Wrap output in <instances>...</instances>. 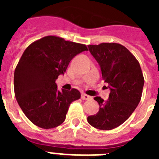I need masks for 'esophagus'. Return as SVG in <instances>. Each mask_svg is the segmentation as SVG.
<instances>
[{
  "label": "esophagus",
  "instance_id": "34e87169",
  "mask_svg": "<svg viewBox=\"0 0 159 159\" xmlns=\"http://www.w3.org/2000/svg\"><path fill=\"white\" fill-rule=\"evenodd\" d=\"M91 98H92V97L86 95V94H82V95H81V99H82L83 100H87V99H91Z\"/></svg>",
  "mask_w": 159,
  "mask_h": 159
}]
</instances>
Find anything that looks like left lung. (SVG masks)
I'll return each instance as SVG.
<instances>
[{"label": "left lung", "instance_id": "left-lung-1", "mask_svg": "<svg viewBox=\"0 0 159 159\" xmlns=\"http://www.w3.org/2000/svg\"><path fill=\"white\" fill-rule=\"evenodd\" d=\"M88 48L99 63L111 92L107 101L99 96L94 98L99 111L88 116V122L99 130H112L123 124L139 103L144 77L137 59L120 43H102L88 45Z\"/></svg>", "mask_w": 159, "mask_h": 159}]
</instances>
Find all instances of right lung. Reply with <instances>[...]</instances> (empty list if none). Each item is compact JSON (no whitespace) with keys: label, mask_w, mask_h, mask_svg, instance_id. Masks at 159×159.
Returning a JSON list of instances; mask_svg holds the SVG:
<instances>
[{"label":"right lung","mask_w":159,"mask_h":159,"mask_svg":"<svg viewBox=\"0 0 159 159\" xmlns=\"http://www.w3.org/2000/svg\"><path fill=\"white\" fill-rule=\"evenodd\" d=\"M88 51L83 43L48 36L25 49L14 71V92L18 104L33 124L51 129L62 124L70 104L80 92L57 90L56 80L77 54Z\"/></svg>","instance_id":"add662e5"}]
</instances>
